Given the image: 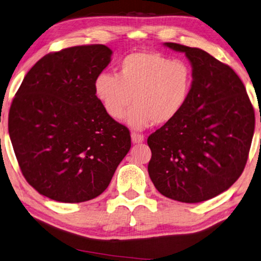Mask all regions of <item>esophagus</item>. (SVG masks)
Returning a JSON list of instances; mask_svg holds the SVG:
<instances>
[{
    "instance_id": "esophagus-1",
    "label": "esophagus",
    "mask_w": 261,
    "mask_h": 261,
    "mask_svg": "<svg viewBox=\"0 0 261 261\" xmlns=\"http://www.w3.org/2000/svg\"><path fill=\"white\" fill-rule=\"evenodd\" d=\"M131 140H132V142H134V144H141V142L145 140V137L140 135V134H137V132H132Z\"/></svg>"
}]
</instances>
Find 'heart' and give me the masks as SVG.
Masks as SVG:
<instances>
[{"label":"heart","mask_w":261,"mask_h":261,"mask_svg":"<svg viewBox=\"0 0 261 261\" xmlns=\"http://www.w3.org/2000/svg\"><path fill=\"white\" fill-rule=\"evenodd\" d=\"M193 85L191 66L156 52L126 55L117 74L103 72L95 80V94L106 114L121 120L132 101L126 122L135 129L170 123L185 109Z\"/></svg>","instance_id":"1"}]
</instances>
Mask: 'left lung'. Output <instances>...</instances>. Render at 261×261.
<instances>
[{"label":"left lung","mask_w":261,"mask_h":261,"mask_svg":"<svg viewBox=\"0 0 261 261\" xmlns=\"http://www.w3.org/2000/svg\"><path fill=\"white\" fill-rule=\"evenodd\" d=\"M164 45L186 54L193 85L181 113L148 137V173L163 196L188 203L206 201L242 174L254 111L246 87L228 65L200 48Z\"/></svg>","instance_id":"left-lung-1"}]
</instances>
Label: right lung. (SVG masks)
Instances as JSON below:
<instances>
[{
    "label": "right lung",
    "instance_id": "add662e5",
    "mask_svg": "<svg viewBox=\"0 0 261 261\" xmlns=\"http://www.w3.org/2000/svg\"><path fill=\"white\" fill-rule=\"evenodd\" d=\"M105 45L45 55L25 74L9 112V135L25 180L40 195L74 203L98 197L131 147L106 114L95 80L111 62Z\"/></svg>",
    "mask_w": 261,
    "mask_h": 261
}]
</instances>
